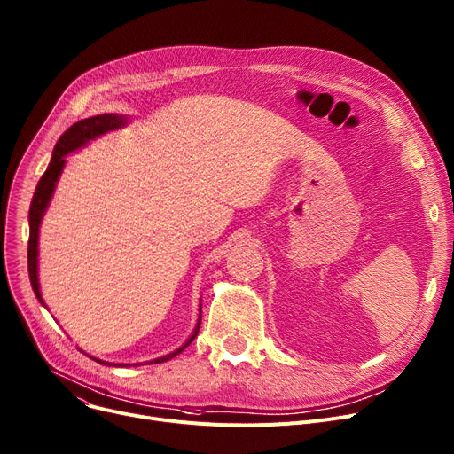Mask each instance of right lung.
<instances>
[{
	"label": "right lung",
	"instance_id": "obj_1",
	"mask_svg": "<svg viewBox=\"0 0 454 454\" xmlns=\"http://www.w3.org/2000/svg\"><path fill=\"white\" fill-rule=\"evenodd\" d=\"M126 124V116H118V114H97V116H90L85 120H80V122L73 124L59 140L54 145L52 151V159L51 164L47 168V171L43 173V176L40 178V183L36 186L33 202H30V209H28V226H30V233H28V252H27V259H28V278H30V285H33V290L36 294V297L43 303V299L40 295V285H38V231H40V223L43 217V211L47 209V204L52 197L54 186H56V180L64 169L66 164V155L71 153V151L78 149L80 145L87 144L89 140H93L107 131L118 129ZM199 326H200V317L197 323V328L193 332V336L186 341L184 347L176 348L175 352L155 359V364H162V361H168L171 357H175L176 354L183 352L199 334ZM98 364H104V361L97 359ZM149 364H153V361H149Z\"/></svg>",
	"mask_w": 454,
	"mask_h": 454
}]
</instances>
